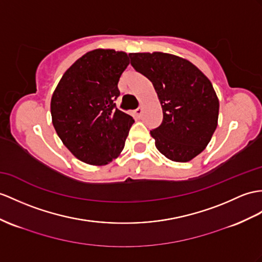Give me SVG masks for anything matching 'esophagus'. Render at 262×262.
<instances>
[{
	"label": "esophagus",
	"mask_w": 262,
	"mask_h": 262,
	"mask_svg": "<svg viewBox=\"0 0 262 262\" xmlns=\"http://www.w3.org/2000/svg\"><path fill=\"white\" fill-rule=\"evenodd\" d=\"M135 112H136L137 116H141L142 112H143V107H142V106H139L138 109H137Z\"/></svg>",
	"instance_id": "34e87169"
}]
</instances>
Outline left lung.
<instances>
[{
    "label": "left lung",
    "instance_id": "left-lung-1",
    "mask_svg": "<svg viewBox=\"0 0 262 262\" xmlns=\"http://www.w3.org/2000/svg\"><path fill=\"white\" fill-rule=\"evenodd\" d=\"M131 66L153 84L163 113L150 131L157 149L169 160L188 162L206 149L219 117L211 82L183 57L169 53H130Z\"/></svg>",
    "mask_w": 262,
    "mask_h": 262
}]
</instances>
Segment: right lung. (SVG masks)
Listing matches in <instances>:
<instances>
[{"label": "right lung", "instance_id": "add662e5", "mask_svg": "<svg viewBox=\"0 0 262 262\" xmlns=\"http://www.w3.org/2000/svg\"><path fill=\"white\" fill-rule=\"evenodd\" d=\"M122 51L97 49L63 74L51 99L57 136L80 161L104 165L118 158L135 120L118 110V82L129 66Z\"/></svg>", "mask_w": 262, "mask_h": 262}]
</instances>
